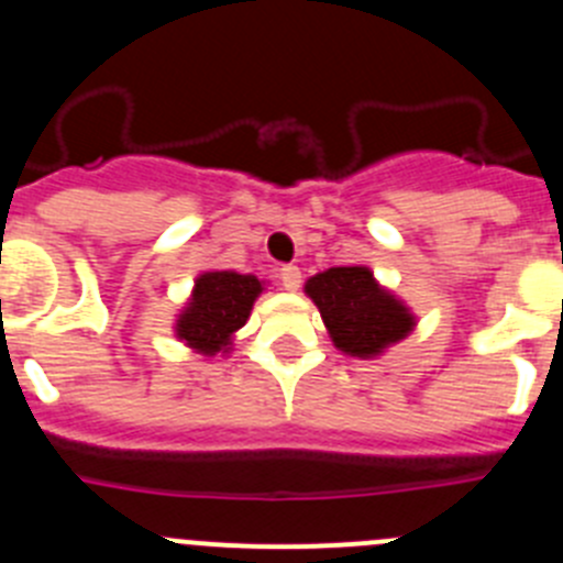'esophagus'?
I'll use <instances>...</instances> for the list:
<instances>
[{"instance_id":"34e87169","label":"esophagus","mask_w":563,"mask_h":563,"mask_svg":"<svg viewBox=\"0 0 563 563\" xmlns=\"http://www.w3.org/2000/svg\"><path fill=\"white\" fill-rule=\"evenodd\" d=\"M280 283H283V288H286V291H297L299 283H302V272H299V266H283Z\"/></svg>"}]
</instances>
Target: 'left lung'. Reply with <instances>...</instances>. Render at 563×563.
Listing matches in <instances>:
<instances>
[{"instance_id":"1","label":"left lung","mask_w":563,"mask_h":563,"mask_svg":"<svg viewBox=\"0 0 563 563\" xmlns=\"http://www.w3.org/2000/svg\"><path fill=\"white\" fill-rule=\"evenodd\" d=\"M305 294L319 308L335 349L349 357H379L415 330V313L379 286L368 266H332L308 277Z\"/></svg>"}]
</instances>
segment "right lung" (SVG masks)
Here are the masks:
<instances>
[{
    "mask_svg": "<svg viewBox=\"0 0 563 563\" xmlns=\"http://www.w3.org/2000/svg\"><path fill=\"white\" fill-rule=\"evenodd\" d=\"M264 280L239 272H203L176 319V338L198 354H228L236 332L247 324Z\"/></svg>",
    "mask_w": 563,
    "mask_h": 563,
    "instance_id": "obj_1",
    "label": "right lung"
}]
</instances>
